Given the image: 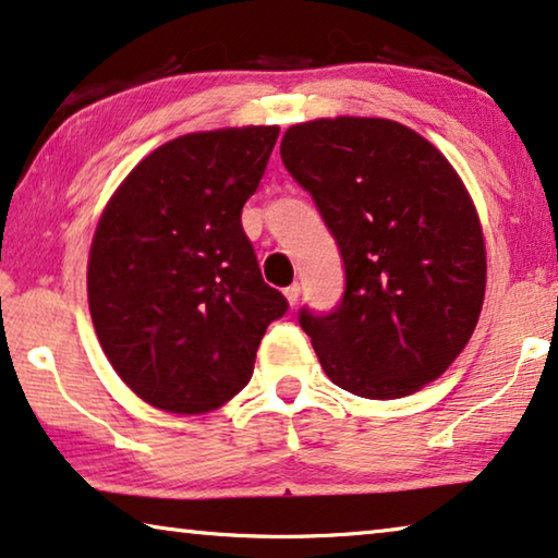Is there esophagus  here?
<instances>
[{"mask_svg":"<svg viewBox=\"0 0 558 558\" xmlns=\"http://www.w3.org/2000/svg\"><path fill=\"white\" fill-rule=\"evenodd\" d=\"M282 293H286L290 305H295L298 298H301V286H298V282H293V286H288L286 290H282Z\"/></svg>","mask_w":558,"mask_h":558,"instance_id":"esophagus-1","label":"esophagus"}]
</instances>
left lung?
<instances>
[{
    "mask_svg": "<svg viewBox=\"0 0 558 558\" xmlns=\"http://www.w3.org/2000/svg\"><path fill=\"white\" fill-rule=\"evenodd\" d=\"M280 157L345 268L330 313L298 315L323 371L373 401L436 380L469 343L486 290L484 232L451 162L380 118L293 124Z\"/></svg>",
    "mask_w": 558,
    "mask_h": 558,
    "instance_id": "1",
    "label": "left lung"
}]
</instances>
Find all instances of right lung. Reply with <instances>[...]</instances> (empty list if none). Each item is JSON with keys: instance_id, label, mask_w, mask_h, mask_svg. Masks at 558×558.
Here are the masks:
<instances>
[{"instance_id": "add662e5", "label": "right lung", "mask_w": 558, "mask_h": 558, "mask_svg": "<svg viewBox=\"0 0 558 558\" xmlns=\"http://www.w3.org/2000/svg\"><path fill=\"white\" fill-rule=\"evenodd\" d=\"M278 132L251 124L165 143L99 218L89 313L107 361L155 409L228 403L253 376L265 328L288 311L240 222Z\"/></svg>"}]
</instances>
